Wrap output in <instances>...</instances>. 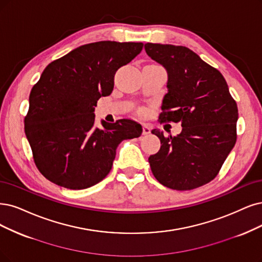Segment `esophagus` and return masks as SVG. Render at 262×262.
<instances>
[{
	"label": "esophagus",
	"instance_id": "esophagus-1",
	"mask_svg": "<svg viewBox=\"0 0 262 262\" xmlns=\"http://www.w3.org/2000/svg\"><path fill=\"white\" fill-rule=\"evenodd\" d=\"M151 133V129L148 125H143L142 126V135H144V136H147V135H149Z\"/></svg>",
	"mask_w": 262,
	"mask_h": 262
}]
</instances>
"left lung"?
<instances>
[{
  "label": "left lung",
  "mask_w": 262,
  "mask_h": 262,
  "mask_svg": "<svg viewBox=\"0 0 262 262\" xmlns=\"http://www.w3.org/2000/svg\"><path fill=\"white\" fill-rule=\"evenodd\" d=\"M144 50L168 73L159 122L182 126L177 137L152 130L162 146L149 158L151 170L172 190L204 186L216 178L236 142L237 104L224 75L188 47L147 43Z\"/></svg>",
  "instance_id": "obj_1"
}]
</instances>
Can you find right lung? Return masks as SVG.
<instances>
[{
  "instance_id": "obj_1",
  "label": "right lung",
  "mask_w": 262,
  "mask_h": 262,
  "mask_svg": "<svg viewBox=\"0 0 262 262\" xmlns=\"http://www.w3.org/2000/svg\"><path fill=\"white\" fill-rule=\"evenodd\" d=\"M143 44L101 41L85 44L48 64L32 87L25 133L36 168L57 186L81 190L112 168L124 139L138 138L141 125L122 119L95 128L94 110L109 96L114 75L141 53Z\"/></svg>"
}]
</instances>
